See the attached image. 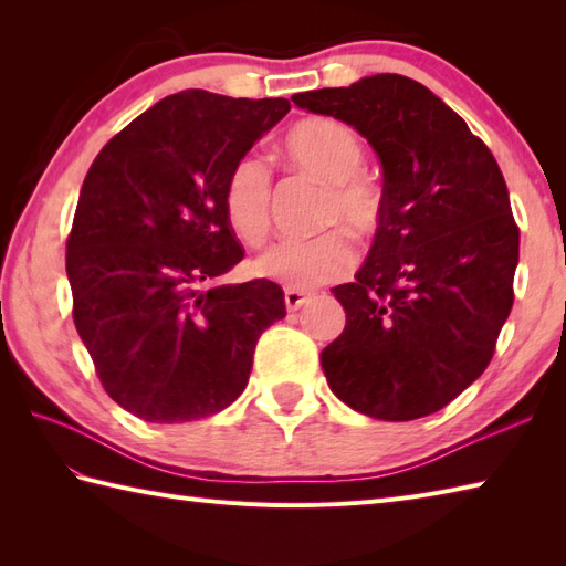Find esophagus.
I'll list each match as a JSON object with an SVG mask.
<instances>
[{
	"instance_id": "obj_1",
	"label": "esophagus",
	"mask_w": 566,
	"mask_h": 566,
	"mask_svg": "<svg viewBox=\"0 0 566 566\" xmlns=\"http://www.w3.org/2000/svg\"><path fill=\"white\" fill-rule=\"evenodd\" d=\"M311 302V294L308 292H302V290H286L284 292V304H286V311H298L304 304Z\"/></svg>"
}]
</instances>
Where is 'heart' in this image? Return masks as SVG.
<instances>
[{"mask_svg": "<svg viewBox=\"0 0 566 566\" xmlns=\"http://www.w3.org/2000/svg\"><path fill=\"white\" fill-rule=\"evenodd\" d=\"M284 160L328 187L323 223H345L371 233L381 219V191L363 175L365 148L353 128L333 118H304L286 130ZM228 226L243 243L258 248L272 228V172L258 155L235 160L223 185ZM355 245L340 228L306 240H282L258 260L260 274L290 290H314L338 280L355 264Z\"/></svg>", "mask_w": 566, "mask_h": 566, "instance_id": "obj_1", "label": "heart"}]
</instances>
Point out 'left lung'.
Wrapping results in <instances>:
<instances>
[{"instance_id": "1", "label": "left lung", "mask_w": 566, "mask_h": 566, "mask_svg": "<svg viewBox=\"0 0 566 566\" xmlns=\"http://www.w3.org/2000/svg\"><path fill=\"white\" fill-rule=\"evenodd\" d=\"M292 102L353 126L384 170L367 260L333 290L345 328L321 353L328 387L369 418L436 413L482 377L513 306L521 233L499 163L411 77L384 72Z\"/></svg>"}]
</instances>
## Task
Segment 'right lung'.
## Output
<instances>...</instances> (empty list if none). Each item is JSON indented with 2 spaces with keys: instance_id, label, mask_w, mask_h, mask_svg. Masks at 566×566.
I'll return each instance as SVG.
<instances>
[{
  "instance_id": "obj_1",
  "label": "right lung",
  "mask_w": 566,
  "mask_h": 566,
  "mask_svg": "<svg viewBox=\"0 0 566 566\" xmlns=\"http://www.w3.org/2000/svg\"><path fill=\"white\" fill-rule=\"evenodd\" d=\"M290 109L179 92L106 143L84 177L65 255L72 318L106 394L148 423L231 406L260 335L286 314L280 284L219 280L245 255L226 177Z\"/></svg>"
}]
</instances>
